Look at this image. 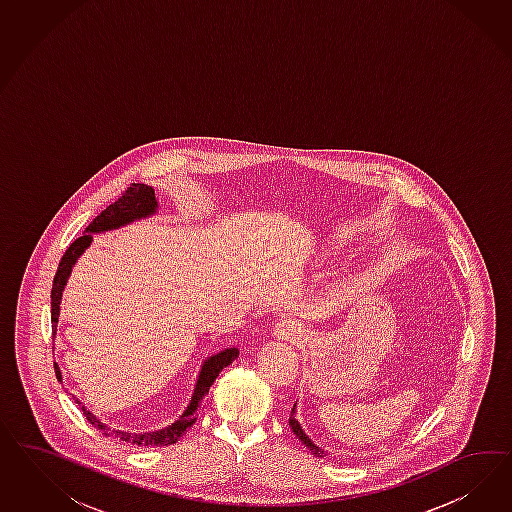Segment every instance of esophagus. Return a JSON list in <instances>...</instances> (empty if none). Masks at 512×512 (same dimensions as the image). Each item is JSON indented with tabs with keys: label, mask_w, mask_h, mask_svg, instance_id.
<instances>
[{
	"label": "esophagus",
	"mask_w": 512,
	"mask_h": 512,
	"mask_svg": "<svg viewBox=\"0 0 512 512\" xmlns=\"http://www.w3.org/2000/svg\"><path fill=\"white\" fill-rule=\"evenodd\" d=\"M304 332H306V328L295 317L281 319L278 325L274 326V336L281 341L300 340L304 336Z\"/></svg>",
	"instance_id": "obj_1"
}]
</instances>
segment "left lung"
<instances>
[{
    "label": "left lung",
    "mask_w": 512,
    "mask_h": 512,
    "mask_svg": "<svg viewBox=\"0 0 512 512\" xmlns=\"http://www.w3.org/2000/svg\"><path fill=\"white\" fill-rule=\"evenodd\" d=\"M289 426H291V432L302 441V445H304L306 449L311 450L313 456H317V458H325V456H328V450L321 449L319 445H315V443L311 441L310 435L306 434L304 428L300 426V422L296 419V403L293 405V411H291V417H289Z\"/></svg>",
    "instance_id": "8db88e82"
}]
</instances>
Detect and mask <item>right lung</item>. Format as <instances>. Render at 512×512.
I'll use <instances>...</instances> for the list:
<instances>
[{
  "label": "right lung",
  "instance_id": "1",
  "mask_svg": "<svg viewBox=\"0 0 512 512\" xmlns=\"http://www.w3.org/2000/svg\"><path fill=\"white\" fill-rule=\"evenodd\" d=\"M157 210H159V204L155 201L154 187L146 186V184H133L118 201L112 202L110 206H107V210H103L99 216L95 217L92 223L86 227L84 234L67 248V251L63 253L60 266H58V272L54 276L52 293H50V306H52L50 315H52V334L54 336L58 332L63 291L67 287V281H69V276H71L75 264L78 263V259L82 257V253L86 249L92 246L93 234L109 233V231L122 229L125 225H131V223L140 221V219L155 216ZM238 353H240L238 347H227L219 353L204 358L199 375H197V381L193 385L191 400L187 403L186 409L182 411V415L178 419L171 422V424H167L161 430L140 432V434L125 432V430H112L105 422L97 419L90 409H86L84 403L80 400H75V402L80 405V409L84 411L86 419L92 426L101 430L105 435L124 441L127 445H135V447H167V445H174L176 441H180L182 435L186 434L187 428H191L195 424L199 409H201L202 402H204V396L214 385V381H216V377L221 373V370L231 366L234 358H238ZM56 370H58L56 372L58 379L62 381L60 368H56Z\"/></svg>",
  "mask_w": 512,
  "mask_h": 512
}]
</instances>
